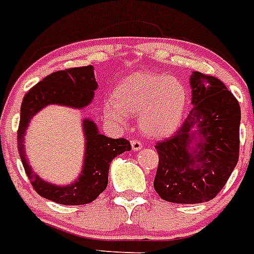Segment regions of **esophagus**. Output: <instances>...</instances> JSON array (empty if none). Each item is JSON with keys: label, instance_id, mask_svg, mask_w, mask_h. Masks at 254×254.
<instances>
[{"label": "esophagus", "instance_id": "obj_1", "mask_svg": "<svg viewBox=\"0 0 254 254\" xmlns=\"http://www.w3.org/2000/svg\"><path fill=\"white\" fill-rule=\"evenodd\" d=\"M131 148H133V151H138L139 148H142V142L138 141V139H131Z\"/></svg>", "mask_w": 254, "mask_h": 254}]
</instances>
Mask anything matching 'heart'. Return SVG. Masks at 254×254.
Segmentation results:
<instances>
[{
  "label": "heart",
  "instance_id": "b5f03b06",
  "mask_svg": "<svg viewBox=\"0 0 254 254\" xmlns=\"http://www.w3.org/2000/svg\"><path fill=\"white\" fill-rule=\"evenodd\" d=\"M185 107L187 88L179 79L159 73H134L117 84L104 112L117 124L125 123L127 115H138L143 133L166 137L179 127Z\"/></svg>",
  "mask_w": 254,
  "mask_h": 254
}]
</instances>
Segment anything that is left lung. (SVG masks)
Instances as JSON below:
<instances>
[{
	"label": "left lung",
	"mask_w": 254,
	"mask_h": 254,
	"mask_svg": "<svg viewBox=\"0 0 254 254\" xmlns=\"http://www.w3.org/2000/svg\"><path fill=\"white\" fill-rule=\"evenodd\" d=\"M193 108L176 133L156 142L159 163L154 189L175 203L213 199L226 185L240 151V106L238 99L213 75L195 71L190 77ZM197 125L205 144L189 152L191 129Z\"/></svg>",
	"instance_id": "left-lung-1"
}]
</instances>
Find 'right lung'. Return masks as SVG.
I'll use <instances>...</instances> for the list:
<instances>
[{"label": "right lung", "mask_w": 254, "mask_h": 254, "mask_svg": "<svg viewBox=\"0 0 254 254\" xmlns=\"http://www.w3.org/2000/svg\"><path fill=\"white\" fill-rule=\"evenodd\" d=\"M98 87L95 82L94 67L91 65L80 67H69L49 74L24 95L20 107V121L18 127V151L31 185L38 194L61 205H84L98 198L108 185L109 164L113 158L130 151V142L125 138L106 137L98 133L92 121L84 120L86 158L83 175L79 180L69 187H56L45 183L35 175L28 166L23 148V135L28 121L35 113L47 104L59 103L65 106L82 108L91 102L94 90Z\"/></svg>", "instance_id": "obj_1"}]
</instances>
